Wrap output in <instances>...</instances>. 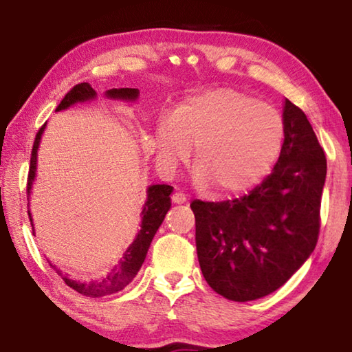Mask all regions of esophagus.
Wrapping results in <instances>:
<instances>
[{"mask_svg":"<svg viewBox=\"0 0 352 352\" xmlns=\"http://www.w3.org/2000/svg\"><path fill=\"white\" fill-rule=\"evenodd\" d=\"M186 200H188L186 195H184L183 192H175L174 195H172V201H174V204H184Z\"/></svg>","mask_w":352,"mask_h":352,"instance_id":"esophagus-1","label":"esophagus"}]
</instances>
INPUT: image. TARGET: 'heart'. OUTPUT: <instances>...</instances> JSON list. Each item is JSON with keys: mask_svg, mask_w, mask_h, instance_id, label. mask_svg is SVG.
<instances>
[{"mask_svg": "<svg viewBox=\"0 0 352 352\" xmlns=\"http://www.w3.org/2000/svg\"><path fill=\"white\" fill-rule=\"evenodd\" d=\"M284 119L250 94L219 88L189 98L155 132L158 157L175 168L195 146V182L217 195H236L264 180L281 153Z\"/></svg>", "mask_w": 352, "mask_h": 352, "instance_id": "obj_1", "label": "heart"}]
</instances>
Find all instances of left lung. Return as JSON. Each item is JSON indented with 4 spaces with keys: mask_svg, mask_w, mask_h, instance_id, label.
<instances>
[{
    "mask_svg": "<svg viewBox=\"0 0 352 352\" xmlns=\"http://www.w3.org/2000/svg\"><path fill=\"white\" fill-rule=\"evenodd\" d=\"M283 119L281 153L261 184L241 199L190 204L201 273L226 300L272 294L317 245L326 155L305 111L289 99Z\"/></svg>",
    "mask_w": 352,
    "mask_h": 352,
    "instance_id": "8db88e82",
    "label": "left lung"
}]
</instances>
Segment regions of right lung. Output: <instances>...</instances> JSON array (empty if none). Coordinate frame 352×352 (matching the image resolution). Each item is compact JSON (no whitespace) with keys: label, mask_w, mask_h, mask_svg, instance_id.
Segmentation results:
<instances>
[{"label":"right lung","mask_w":352,"mask_h":352,"mask_svg":"<svg viewBox=\"0 0 352 352\" xmlns=\"http://www.w3.org/2000/svg\"><path fill=\"white\" fill-rule=\"evenodd\" d=\"M138 88H113V90L107 91V96L113 98V99H126V100H135L138 98ZM96 98V91L90 87V83L83 82V83H77L71 90L65 94V98L62 99V102L57 105L56 111L58 110H65L68 109L76 102H85V100H90ZM45 126H41L38 130V133L35 135V141L32 146V152H31V166H29V175H28V195L31 194V186L32 182L35 178V169H37V148L40 144V138L41 133H43ZM172 186L169 184H152L147 189V201L144 204V208H142V220H141V230L136 239L133 241L132 245H130L126 253L121 258V261L118 262L109 275H107L104 279L96 283H90V284H82L73 281L68 276H63L60 272L57 270L58 275L63 278V281L69 285L71 289H74L79 292L82 295L87 296H104V295H110V294H116V292L122 290L129 283H132V279L136 276V273L141 269L142 262L146 259L147 250L151 247V242L153 239L155 233L160 228V225L163 223L164 216L168 214L169 208H170V192H172ZM29 214V220H31L32 225V217L31 212ZM34 231V226H32ZM52 269L54 265L50 264Z\"/></svg>","instance_id":"obj_1"}]
</instances>
